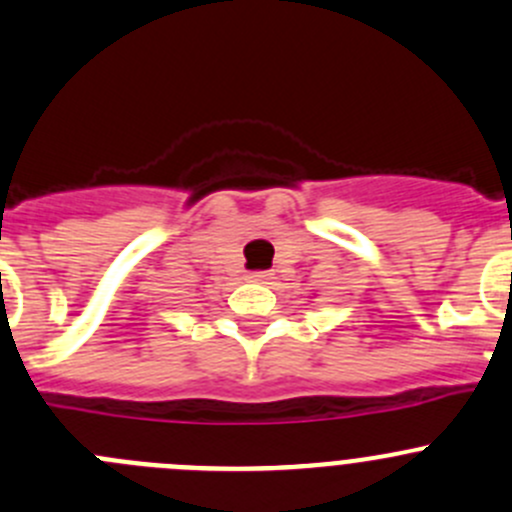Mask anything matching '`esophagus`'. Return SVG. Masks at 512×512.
Segmentation results:
<instances>
[{"mask_svg":"<svg viewBox=\"0 0 512 512\" xmlns=\"http://www.w3.org/2000/svg\"><path fill=\"white\" fill-rule=\"evenodd\" d=\"M247 277H250L252 282H265L267 277H270V272H250V275H247Z\"/></svg>","mask_w":512,"mask_h":512,"instance_id":"esophagus-1","label":"esophagus"}]
</instances>
